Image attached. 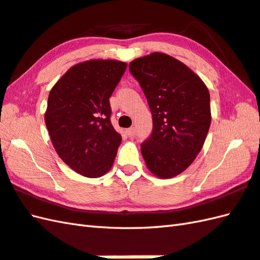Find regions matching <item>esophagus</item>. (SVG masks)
Wrapping results in <instances>:
<instances>
[{
	"label": "esophagus",
	"instance_id": "esophagus-1",
	"mask_svg": "<svg viewBox=\"0 0 260 260\" xmlns=\"http://www.w3.org/2000/svg\"><path fill=\"white\" fill-rule=\"evenodd\" d=\"M126 134L128 135L129 137H134L135 134H136V128H135V127H131V128L126 131Z\"/></svg>",
	"mask_w": 260,
	"mask_h": 260
}]
</instances>
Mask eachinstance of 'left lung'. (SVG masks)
I'll list each match as a JSON object with an SVG mask.
<instances>
[{
	"label": "left lung",
	"mask_w": 260,
	"mask_h": 260,
	"mask_svg": "<svg viewBox=\"0 0 260 260\" xmlns=\"http://www.w3.org/2000/svg\"><path fill=\"white\" fill-rule=\"evenodd\" d=\"M128 67L153 119L142 155L153 174L173 178L190 167L206 141L211 124L208 88L189 67L165 53L135 59Z\"/></svg>",
	"instance_id": "obj_1"
}]
</instances>
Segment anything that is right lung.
<instances>
[{
    "label": "right lung",
    "mask_w": 260,
    "mask_h": 260,
    "mask_svg": "<svg viewBox=\"0 0 260 260\" xmlns=\"http://www.w3.org/2000/svg\"><path fill=\"white\" fill-rule=\"evenodd\" d=\"M126 67L117 60L76 64L49 93L45 119L54 150L87 178L108 172L121 143L110 121L109 98Z\"/></svg>",
    "instance_id": "right-lung-1"
}]
</instances>
